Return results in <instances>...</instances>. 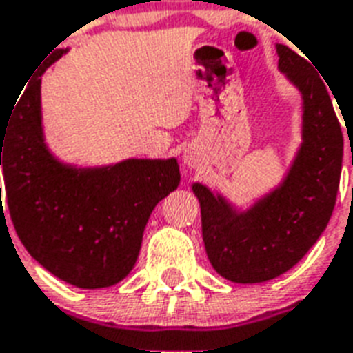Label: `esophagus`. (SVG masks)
Here are the masks:
<instances>
[{"label": "esophagus", "mask_w": 353, "mask_h": 353, "mask_svg": "<svg viewBox=\"0 0 353 353\" xmlns=\"http://www.w3.org/2000/svg\"><path fill=\"white\" fill-rule=\"evenodd\" d=\"M185 159H187V163H189V164H190V166H194V164H192V159H190V157H189V155L185 157Z\"/></svg>", "instance_id": "obj_1"}]
</instances>
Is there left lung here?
Instances as JSON below:
<instances>
[{
    "label": "left lung",
    "instance_id": "1",
    "mask_svg": "<svg viewBox=\"0 0 353 353\" xmlns=\"http://www.w3.org/2000/svg\"><path fill=\"white\" fill-rule=\"evenodd\" d=\"M276 54L279 69L303 97V143L284 181L247 211H237L203 185H192L211 265L239 284L271 281L309 252L330 223L343 170L344 140L331 88L288 46L276 44Z\"/></svg>",
    "mask_w": 353,
    "mask_h": 353
}]
</instances>
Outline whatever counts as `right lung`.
<instances>
[{"instance_id": "add662e5", "label": "right lung", "mask_w": 353, "mask_h": 353, "mask_svg": "<svg viewBox=\"0 0 353 353\" xmlns=\"http://www.w3.org/2000/svg\"><path fill=\"white\" fill-rule=\"evenodd\" d=\"M52 54L0 125L5 205L18 237L44 270L78 288H106L129 275L157 203L179 185L176 159H127L77 168L52 155L43 134L41 77Z\"/></svg>"}]
</instances>
